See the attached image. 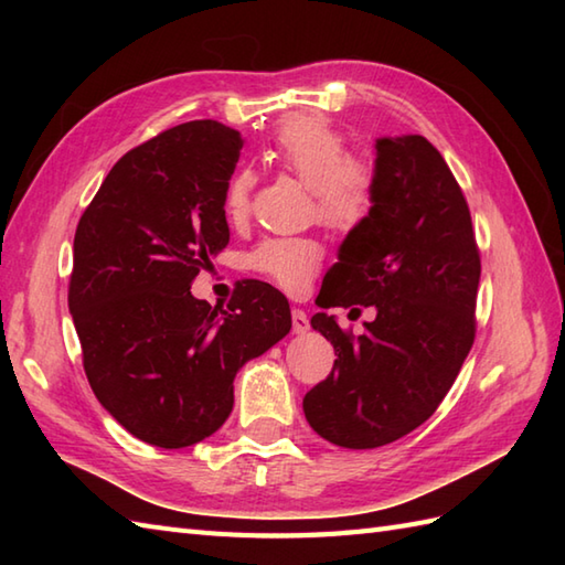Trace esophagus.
Segmentation results:
<instances>
[{
  "instance_id": "esophagus-1",
  "label": "esophagus",
  "mask_w": 565,
  "mask_h": 565,
  "mask_svg": "<svg viewBox=\"0 0 565 565\" xmlns=\"http://www.w3.org/2000/svg\"><path fill=\"white\" fill-rule=\"evenodd\" d=\"M291 320H294V332L296 334H303L310 328V320L306 316V310H301V308L291 310Z\"/></svg>"
}]
</instances>
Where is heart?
Returning <instances> with one entry per match:
<instances>
[{
    "label": "heart",
    "mask_w": 565,
    "mask_h": 565,
    "mask_svg": "<svg viewBox=\"0 0 565 565\" xmlns=\"http://www.w3.org/2000/svg\"><path fill=\"white\" fill-rule=\"evenodd\" d=\"M262 160L289 172L310 189L318 218L334 231H354L374 209V170L347 150V140L328 118L313 114L289 116L262 148ZM255 174L237 172L225 189V213L243 221L252 209ZM249 267L279 284L284 291L301 294L322 262V247L313 237H269L249 255Z\"/></svg>",
    "instance_id": "b5f03b06"
}]
</instances>
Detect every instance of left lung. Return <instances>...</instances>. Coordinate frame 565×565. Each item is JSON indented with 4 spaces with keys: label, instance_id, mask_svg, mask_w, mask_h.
Here are the masks:
<instances>
[{
    "label": "left lung",
    "instance_id": "1",
    "mask_svg": "<svg viewBox=\"0 0 565 565\" xmlns=\"http://www.w3.org/2000/svg\"><path fill=\"white\" fill-rule=\"evenodd\" d=\"M374 177V209L344 237L320 308L374 306L376 318L359 338L334 316L310 320L338 359L303 413L344 449H376L423 425L476 338L481 255L449 164L423 136L379 138Z\"/></svg>",
    "mask_w": 565,
    "mask_h": 565
}]
</instances>
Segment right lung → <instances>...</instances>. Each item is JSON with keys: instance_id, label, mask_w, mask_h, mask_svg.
<instances>
[{"instance_id": "right-lung-1", "label": "right lung", "mask_w": 565, "mask_h": 565, "mask_svg": "<svg viewBox=\"0 0 565 565\" xmlns=\"http://www.w3.org/2000/svg\"><path fill=\"white\" fill-rule=\"evenodd\" d=\"M237 130L189 121L128 150L82 213L70 313L97 401L130 435L162 449L211 437L233 411L245 362L291 330L274 286L239 284L227 308L191 281L227 245L225 189Z\"/></svg>"}]
</instances>
